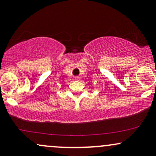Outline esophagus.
Masks as SVG:
<instances>
[{"mask_svg": "<svg viewBox=\"0 0 156 156\" xmlns=\"http://www.w3.org/2000/svg\"><path fill=\"white\" fill-rule=\"evenodd\" d=\"M75 79H76V80H78V77H76V78H75Z\"/></svg>", "mask_w": 156, "mask_h": 156, "instance_id": "obj_1", "label": "esophagus"}]
</instances>
